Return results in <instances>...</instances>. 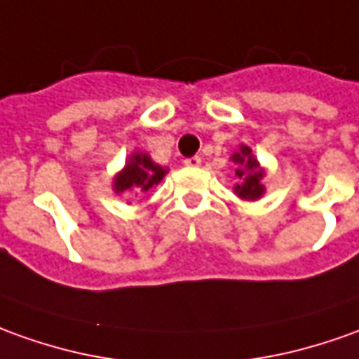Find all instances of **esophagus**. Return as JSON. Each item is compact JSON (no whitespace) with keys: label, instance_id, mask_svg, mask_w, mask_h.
<instances>
[{"label":"esophagus","instance_id":"1","mask_svg":"<svg viewBox=\"0 0 359 359\" xmlns=\"http://www.w3.org/2000/svg\"><path fill=\"white\" fill-rule=\"evenodd\" d=\"M184 164L189 165V168H197V165H201V158H199V156H191V158H185Z\"/></svg>","mask_w":359,"mask_h":359}]
</instances>
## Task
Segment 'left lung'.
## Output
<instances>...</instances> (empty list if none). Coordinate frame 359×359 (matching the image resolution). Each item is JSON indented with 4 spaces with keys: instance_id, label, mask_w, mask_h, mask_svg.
I'll return each mask as SVG.
<instances>
[{
    "instance_id": "8db88e82",
    "label": "left lung",
    "mask_w": 359,
    "mask_h": 359,
    "mask_svg": "<svg viewBox=\"0 0 359 359\" xmlns=\"http://www.w3.org/2000/svg\"><path fill=\"white\" fill-rule=\"evenodd\" d=\"M231 160L236 164L234 174L241 180L236 184V187H234V194L238 195L241 199H244V201H256V199H259L264 195V191H266V187L262 184V180H264L266 174L259 168L258 160L252 156V148L241 144V148L231 156Z\"/></svg>"
}]
</instances>
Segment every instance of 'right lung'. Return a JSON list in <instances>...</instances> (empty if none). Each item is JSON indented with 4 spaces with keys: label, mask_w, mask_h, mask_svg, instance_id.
Wrapping results in <instances>:
<instances>
[{
    "label": "right lung",
    "mask_w": 359,
    "mask_h": 359,
    "mask_svg": "<svg viewBox=\"0 0 359 359\" xmlns=\"http://www.w3.org/2000/svg\"><path fill=\"white\" fill-rule=\"evenodd\" d=\"M165 174H168V168L154 164L152 158L144 152H135L128 158L127 165L115 175L113 191L115 194H125V191L147 194L150 187H154L164 180Z\"/></svg>",
    "instance_id": "obj_1"
}]
</instances>
